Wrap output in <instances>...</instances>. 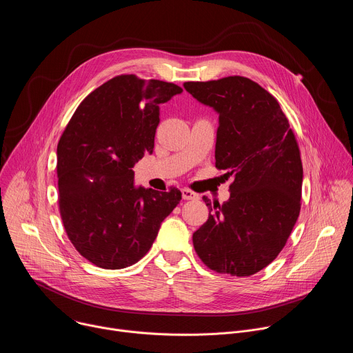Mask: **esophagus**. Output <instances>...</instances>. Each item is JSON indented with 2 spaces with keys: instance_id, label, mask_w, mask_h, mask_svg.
<instances>
[{
  "instance_id": "obj_1",
  "label": "esophagus",
  "mask_w": 353,
  "mask_h": 353,
  "mask_svg": "<svg viewBox=\"0 0 353 353\" xmlns=\"http://www.w3.org/2000/svg\"><path fill=\"white\" fill-rule=\"evenodd\" d=\"M181 195H183L184 199H198L199 198V195L196 192L191 191L190 188H183L181 190Z\"/></svg>"
}]
</instances>
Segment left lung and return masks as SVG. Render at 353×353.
Segmentation results:
<instances>
[{
	"label": "left lung",
	"mask_w": 353,
	"mask_h": 353,
	"mask_svg": "<svg viewBox=\"0 0 353 353\" xmlns=\"http://www.w3.org/2000/svg\"><path fill=\"white\" fill-rule=\"evenodd\" d=\"M198 102L219 114L215 166L230 176V198L210 203L208 221L192 234L195 253L210 270L250 276L271 264L300 214L303 166L278 100L257 82L226 77L184 82Z\"/></svg>",
	"instance_id": "left-lung-1"
}]
</instances>
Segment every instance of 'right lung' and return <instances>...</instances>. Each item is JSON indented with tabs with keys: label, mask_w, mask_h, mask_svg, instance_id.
I'll list each match as a JSON object with an SVG mask.
<instances>
[{
	"label": "right lung",
	"mask_w": 353,
	"mask_h": 353,
	"mask_svg": "<svg viewBox=\"0 0 353 353\" xmlns=\"http://www.w3.org/2000/svg\"><path fill=\"white\" fill-rule=\"evenodd\" d=\"M172 82L117 75L77 108L57 145L59 208L78 253L105 270L139 261L181 191L134 187L132 168L152 152L159 105L181 93Z\"/></svg>",
	"instance_id": "add662e5"
}]
</instances>
